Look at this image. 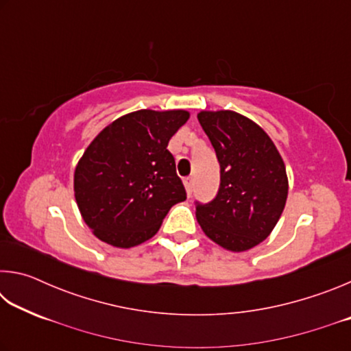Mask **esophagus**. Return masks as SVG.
<instances>
[{"instance_id": "obj_1", "label": "esophagus", "mask_w": 351, "mask_h": 351, "mask_svg": "<svg viewBox=\"0 0 351 351\" xmlns=\"http://www.w3.org/2000/svg\"><path fill=\"white\" fill-rule=\"evenodd\" d=\"M184 187H186V192H187V195H190L192 193V189H193V178H184Z\"/></svg>"}]
</instances>
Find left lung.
I'll return each instance as SVG.
<instances>
[{
    "mask_svg": "<svg viewBox=\"0 0 351 351\" xmlns=\"http://www.w3.org/2000/svg\"><path fill=\"white\" fill-rule=\"evenodd\" d=\"M215 148L221 182L217 198L198 204V224L228 251L245 252L268 239L288 198V175L274 142L258 123L230 110L199 111Z\"/></svg>",
    "mask_w": 351,
    "mask_h": 351,
    "instance_id": "left-lung-1",
    "label": "left lung"
}]
</instances>
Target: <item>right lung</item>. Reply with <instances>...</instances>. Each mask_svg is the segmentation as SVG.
<instances>
[{"instance_id":"right-lung-1","label":"right lung","mask_w":351,"mask_h":351,"mask_svg":"<svg viewBox=\"0 0 351 351\" xmlns=\"http://www.w3.org/2000/svg\"><path fill=\"white\" fill-rule=\"evenodd\" d=\"M189 117L186 110L128 112L83 152L74 171V197L100 241L138 246L158 232L171 206L186 199L167 147Z\"/></svg>"}]
</instances>
